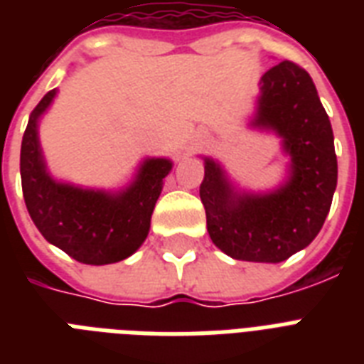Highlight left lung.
Returning <instances> with one entry per match:
<instances>
[{
	"label": "left lung",
	"instance_id": "obj_1",
	"mask_svg": "<svg viewBox=\"0 0 364 364\" xmlns=\"http://www.w3.org/2000/svg\"><path fill=\"white\" fill-rule=\"evenodd\" d=\"M255 124L283 137L291 179L266 196L236 194L213 160L205 159L200 198L208 232L232 259L282 262L310 245L333 204L338 164L331 121L304 68L283 60L262 75Z\"/></svg>",
	"mask_w": 364,
	"mask_h": 364
}]
</instances>
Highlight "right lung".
Masks as SVG:
<instances>
[{
  "instance_id": "obj_1",
  "label": "right lung",
  "mask_w": 364,
  "mask_h": 364,
  "mask_svg": "<svg viewBox=\"0 0 364 364\" xmlns=\"http://www.w3.org/2000/svg\"><path fill=\"white\" fill-rule=\"evenodd\" d=\"M50 90L31 111L20 149L22 193L39 232L82 264H111L130 257L147 238L162 179L171 170L166 159L147 160L136 183L121 196L81 191L54 183L45 171L37 141V119L53 102Z\"/></svg>"
}]
</instances>
